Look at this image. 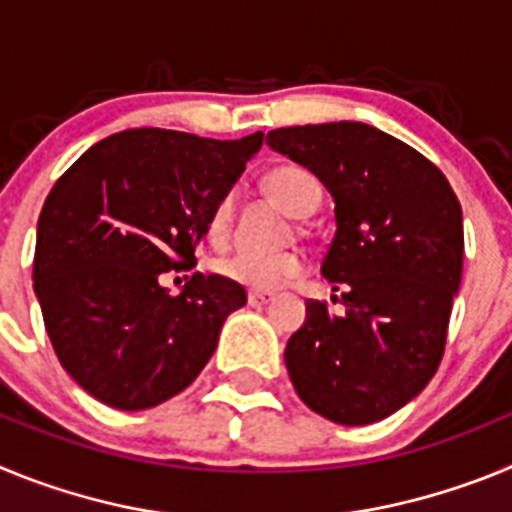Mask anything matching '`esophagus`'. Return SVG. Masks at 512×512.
Wrapping results in <instances>:
<instances>
[{"instance_id":"34e87169","label":"esophagus","mask_w":512,"mask_h":512,"mask_svg":"<svg viewBox=\"0 0 512 512\" xmlns=\"http://www.w3.org/2000/svg\"><path fill=\"white\" fill-rule=\"evenodd\" d=\"M271 300H274V297H271V295H266V292H248V305H251V307L269 305Z\"/></svg>"}]
</instances>
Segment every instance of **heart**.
<instances>
[{
    "instance_id": "obj_1",
    "label": "heart",
    "mask_w": 512,
    "mask_h": 512,
    "mask_svg": "<svg viewBox=\"0 0 512 512\" xmlns=\"http://www.w3.org/2000/svg\"><path fill=\"white\" fill-rule=\"evenodd\" d=\"M266 189L277 197L279 205L295 217H307L315 212L320 202V184L310 171L300 166H282L266 176ZM235 194L228 192L220 197L210 212L212 241H225L233 228ZM302 271V261L295 253H259V251H235L217 261V274L228 282L241 284L251 292H274L284 282L295 279Z\"/></svg>"
}]
</instances>
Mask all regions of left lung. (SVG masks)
<instances>
[{
  "mask_svg": "<svg viewBox=\"0 0 512 512\" xmlns=\"http://www.w3.org/2000/svg\"><path fill=\"white\" fill-rule=\"evenodd\" d=\"M266 143L336 202L320 274L346 312L307 302L284 348L289 379L323 418L377 423L418 397L441 364L464 259L461 205L428 158L364 122L279 128Z\"/></svg>",
  "mask_w": 512,
  "mask_h": 512,
  "instance_id": "1",
  "label": "left lung"
}]
</instances>
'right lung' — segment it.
<instances>
[{
  "mask_svg": "<svg viewBox=\"0 0 512 512\" xmlns=\"http://www.w3.org/2000/svg\"><path fill=\"white\" fill-rule=\"evenodd\" d=\"M261 143L264 133L133 128L94 143L58 179L38 217L33 284L53 351L81 390L133 413L205 369L246 289L197 271L171 297L158 279L194 266L212 207Z\"/></svg>",
  "mask_w": 512,
  "mask_h": 512,
  "instance_id": "obj_1",
  "label": "right lung"
}]
</instances>
